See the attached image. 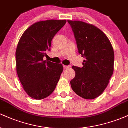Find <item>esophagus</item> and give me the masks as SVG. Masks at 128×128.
I'll list each match as a JSON object with an SVG mask.
<instances>
[{
  "mask_svg": "<svg viewBox=\"0 0 128 128\" xmlns=\"http://www.w3.org/2000/svg\"><path fill=\"white\" fill-rule=\"evenodd\" d=\"M63 67H64V68L65 69H67V68H70V67H71V66H64Z\"/></svg>",
  "mask_w": 128,
  "mask_h": 128,
  "instance_id": "1",
  "label": "esophagus"
}]
</instances>
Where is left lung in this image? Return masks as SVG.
Listing matches in <instances>:
<instances>
[{"mask_svg":"<svg viewBox=\"0 0 128 128\" xmlns=\"http://www.w3.org/2000/svg\"><path fill=\"white\" fill-rule=\"evenodd\" d=\"M74 32L79 53L86 58L83 67L73 66L76 75L72 88L85 99L103 93L114 72V52L107 36L96 26L81 21L68 20Z\"/></svg>","mask_w":128,"mask_h":128,"instance_id":"obj_1","label":"left lung"}]
</instances>
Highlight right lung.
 <instances>
[{
	"mask_svg": "<svg viewBox=\"0 0 128 128\" xmlns=\"http://www.w3.org/2000/svg\"><path fill=\"white\" fill-rule=\"evenodd\" d=\"M66 20L40 21L23 34L16 52V69L23 88L36 100L47 98L54 92L63 71L61 64L43 60L50 50L52 40L65 25Z\"/></svg>",
	"mask_w": 128,
	"mask_h": 128,
	"instance_id": "add662e5",
	"label": "right lung"
}]
</instances>
